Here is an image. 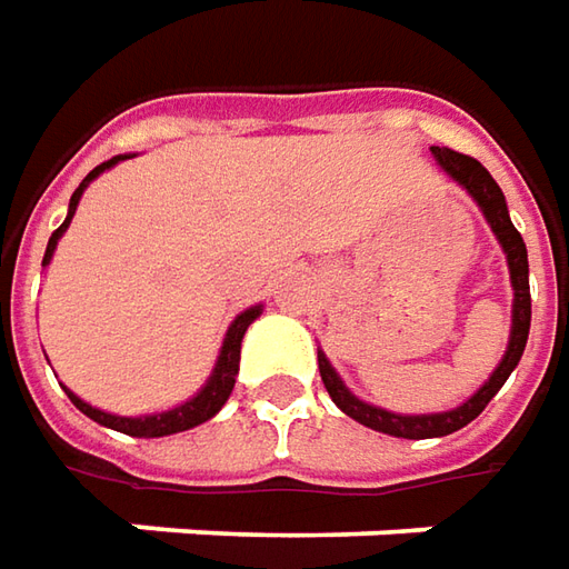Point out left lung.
<instances>
[{
    "mask_svg": "<svg viewBox=\"0 0 569 569\" xmlns=\"http://www.w3.org/2000/svg\"><path fill=\"white\" fill-rule=\"evenodd\" d=\"M438 167L460 182L472 201L481 207L485 220L491 226V232L498 236L500 248L507 254V267H510V283H513V327H510V343L503 359L495 368V375L481 383L479 390L469 397V400L450 409V412H431V416H400V412H387L378 409L371 402H362L359 397L349 393V387L340 381V375L333 371V365L327 362V356L318 352V368H321V381L330 393V400L343 409L349 419H356L371 431H383V435H393V438H409V441H421V438H443V435H453L466 428L469 421L481 416V409L491 402V397L498 393L503 381L510 378V371L517 368L522 359V349L529 340V321H532V296H529V258H526V242L517 232V226L510 223V213H507V201H503V191L491 179V172L481 167L479 160L457 153L450 148H431Z\"/></svg>",
    "mask_w": 569,
    "mask_h": 569,
    "instance_id": "obj_1",
    "label": "left lung"
}]
</instances>
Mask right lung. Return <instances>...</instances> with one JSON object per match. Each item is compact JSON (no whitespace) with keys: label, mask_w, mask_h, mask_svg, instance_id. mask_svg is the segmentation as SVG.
Wrapping results in <instances>:
<instances>
[{"label":"right lung","mask_w":569,"mask_h":569,"mask_svg":"<svg viewBox=\"0 0 569 569\" xmlns=\"http://www.w3.org/2000/svg\"><path fill=\"white\" fill-rule=\"evenodd\" d=\"M119 160H128V157H112L107 163H100L97 169H90L88 176H84V182L74 188V194H71L69 201V217H66V223L59 226L56 232L50 236V246H47V254H43V267L52 261V251H56V242L62 239V232L69 229L71 217H74V207L81 201V194H84V188L100 176V172H107L109 167H116ZM261 315V305H254V308H246L236 321L229 323V330H226V340L223 349H220V359L213 365V375L207 378V383L182 406H176V409H167V412H153V416H138V419H128V416H112V412H103V409H93L90 402H84L81 397H74L71 390L69 400L88 416L97 425H107L112 431H122V435H131V438H167V435H179V431H188V428H194V425H201V421L213 419L220 409H223V402L229 400V393H232V387H236V375H239V352H242V337H246L248 323L254 321Z\"/></svg>","instance_id":"add662e5"}]
</instances>
